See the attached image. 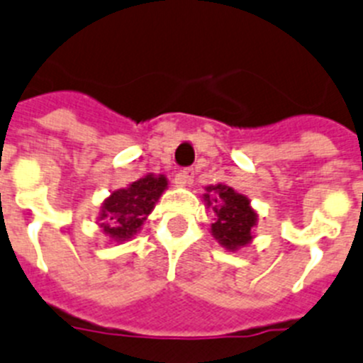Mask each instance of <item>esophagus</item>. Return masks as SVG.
<instances>
[{
  "label": "esophagus",
  "instance_id": "1",
  "mask_svg": "<svg viewBox=\"0 0 363 363\" xmlns=\"http://www.w3.org/2000/svg\"><path fill=\"white\" fill-rule=\"evenodd\" d=\"M195 168H184V170H181L177 174V177H175V184L177 186H188L193 182V177H195Z\"/></svg>",
  "mask_w": 363,
  "mask_h": 363
}]
</instances>
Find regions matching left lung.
Here are the masks:
<instances>
[{
  "instance_id": "8db88e82",
  "label": "left lung",
  "mask_w": 363,
  "mask_h": 363,
  "mask_svg": "<svg viewBox=\"0 0 363 363\" xmlns=\"http://www.w3.org/2000/svg\"><path fill=\"white\" fill-rule=\"evenodd\" d=\"M209 191L218 193L220 206H215V222L211 223V231L215 238L222 243L225 249H238L250 242V229L256 225V213L250 209L247 197L236 193L229 186H209ZM208 204H211L209 195H206Z\"/></svg>"
}]
</instances>
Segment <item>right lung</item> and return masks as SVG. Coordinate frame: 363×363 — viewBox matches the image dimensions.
<instances>
[{
    "label": "right lung",
    "mask_w": 363,
    "mask_h": 363,
    "mask_svg": "<svg viewBox=\"0 0 363 363\" xmlns=\"http://www.w3.org/2000/svg\"><path fill=\"white\" fill-rule=\"evenodd\" d=\"M166 179L162 175L132 182L128 188L118 189L101 206L100 218L104 233L114 240H128L140 231L147 216L154 209V204L166 188Z\"/></svg>",
    "instance_id": "right-lung-1"
}]
</instances>
